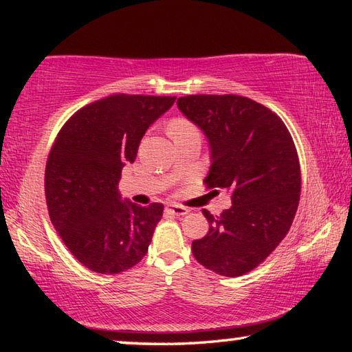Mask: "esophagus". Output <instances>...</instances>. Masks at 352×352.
Here are the masks:
<instances>
[{"mask_svg": "<svg viewBox=\"0 0 352 352\" xmlns=\"http://www.w3.org/2000/svg\"><path fill=\"white\" fill-rule=\"evenodd\" d=\"M166 211L174 214V216H184V214L189 212L188 208H184L182 205H169L168 208H166Z\"/></svg>", "mask_w": 352, "mask_h": 352, "instance_id": "1", "label": "esophagus"}]
</instances>
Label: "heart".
Masks as SVG:
<instances>
[{"label": "heart", "mask_w": 352, "mask_h": 352, "mask_svg": "<svg viewBox=\"0 0 352 352\" xmlns=\"http://www.w3.org/2000/svg\"><path fill=\"white\" fill-rule=\"evenodd\" d=\"M192 132H197V129H195L194 124L186 118H175L169 122V133L172 135V138H178V136Z\"/></svg>", "instance_id": "b5f03b06"}]
</instances>
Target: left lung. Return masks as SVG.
<instances>
[{
  "label": "left lung",
  "mask_w": 352,
  "mask_h": 352,
  "mask_svg": "<svg viewBox=\"0 0 352 352\" xmlns=\"http://www.w3.org/2000/svg\"><path fill=\"white\" fill-rule=\"evenodd\" d=\"M177 105L210 141L206 189H226L233 204L220 216L204 210L210 231L192 242L194 258L217 275H245L294 222L301 192L294 140L276 113L245 96L190 94Z\"/></svg>",
  "instance_id": "1"
}]
</instances>
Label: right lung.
<instances>
[{
  "label": "right lung",
  "instance_id": "right-lung-1",
  "mask_svg": "<svg viewBox=\"0 0 352 352\" xmlns=\"http://www.w3.org/2000/svg\"><path fill=\"white\" fill-rule=\"evenodd\" d=\"M174 102L111 94L77 110L57 133L46 162V205L60 239L87 269L115 275L146 256L164 206L121 201L118 182L148 126Z\"/></svg>",
  "mask_w": 352,
  "mask_h": 352
}]
</instances>
